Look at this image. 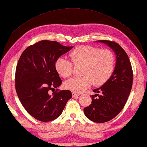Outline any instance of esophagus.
Listing matches in <instances>:
<instances>
[{
    "mask_svg": "<svg viewBox=\"0 0 147 147\" xmlns=\"http://www.w3.org/2000/svg\"><path fill=\"white\" fill-rule=\"evenodd\" d=\"M72 95H73V97H74V98H76V97H77L78 96L79 94H76L75 92H72Z\"/></svg>",
    "mask_w": 147,
    "mask_h": 147,
    "instance_id": "obj_1",
    "label": "esophagus"
}]
</instances>
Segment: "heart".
Segmentation results:
<instances>
[{
    "mask_svg": "<svg viewBox=\"0 0 147 147\" xmlns=\"http://www.w3.org/2000/svg\"><path fill=\"white\" fill-rule=\"evenodd\" d=\"M70 57L74 64H84L83 76L71 78L65 83V87L73 92H82L93 83L97 86L103 85L113 73L115 57L109 50L80 46L71 51ZM55 69L61 77L68 78L73 72V64L66 57H59L55 60Z\"/></svg>",
    "mask_w": 147,
    "mask_h": 147,
    "instance_id": "b5f03b06",
    "label": "heart"
}]
</instances>
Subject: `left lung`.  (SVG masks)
<instances>
[{"mask_svg": "<svg viewBox=\"0 0 147 147\" xmlns=\"http://www.w3.org/2000/svg\"><path fill=\"white\" fill-rule=\"evenodd\" d=\"M106 44L116 55V65L110 78L101 87L93 90L92 104L84 109L88 119L97 123L106 122L117 116L124 108L131 92L133 71L127 53L115 42L97 40Z\"/></svg>", "mask_w": 147, "mask_h": 147, "instance_id": "1", "label": "left lung"}]
</instances>
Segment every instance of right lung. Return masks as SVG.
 Instances as JSON below:
<instances>
[{"label": "right lung", "instance_id": "right-lung-1", "mask_svg": "<svg viewBox=\"0 0 147 147\" xmlns=\"http://www.w3.org/2000/svg\"><path fill=\"white\" fill-rule=\"evenodd\" d=\"M73 48L45 40L27 47L21 55L16 70V90L25 110L36 120L56 119L72 97L71 91H57L62 81L55 62ZM55 89L52 95L49 94Z\"/></svg>", "mask_w": 147, "mask_h": 147}]
</instances>
